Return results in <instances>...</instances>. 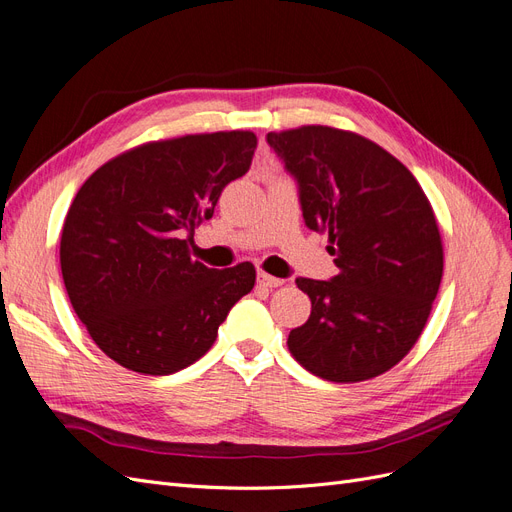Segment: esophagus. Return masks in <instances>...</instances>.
Instances as JSON below:
<instances>
[{
	"label": "esophagus",
	"instance_id": "esophagus-1",
	"mask_svg": "<svg viewBox=\"0 0 512 512\" xmlns=\"http://www.w3.org/2000/svg\"><path fill=\"white\" fill-rule=\"evenodd\" d=\"M256 282H258V286H262V288H277V286L284 284V280H280V277H273V275H269V273H265V271H258Z\"/></svg>",
	"mask_w": 512,
	"mask_h": 512
}]
</instances>
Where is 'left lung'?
<instances>
[{"label": "left lung", "instance_id": "8db88e82", "mask_svg": "<svg viewBox=\"0 0 512 512\" xmlns=\"http://www.w3.org/2000/svg\"><path fill=\"white\" fill-rule=\"evenodd\" d=\"M267 143L339 269L329 282L297 280L312 314L288 350L322 380L376 378L412 350L431 314L444 269L436 215L410 170L361 134L301 126Z\"/></svg>", "mask_w": 512, "mask_h": 512}]
</instances>
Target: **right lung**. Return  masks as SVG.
Instances as JSON below:
<instances>
[{"mask_svg": "<svg viewBox=\"0 0 512 512\" xmlns=\"http://www.w3.org/2000/svg\"><path fill=\"white\" fill-rule=\"evenodd\" d=\"M256 134H188L138 145L76 192L61 230V275L76 316L121 367L168 376L198 361L230 307L254 288L241 262L192 260L194 228L250 170Z\"/></svg>", "mask_w": 512, "mask_h": 512, "instance_id": "1", "label": "right lung"}]
</instances>
